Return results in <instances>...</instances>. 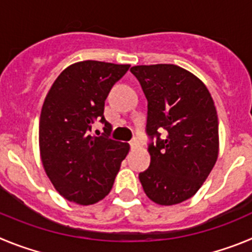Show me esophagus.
I'll list each match as a JSON object with an SVG mask.
<instances>
[{
    "label": "esophagus",
    "instance_id": "34e87169",
    "mask_svg": "<svg viewBox=\"0 0 252 252\" xmlns=\"http://www.w3.org/2000/svg\"><path fill=\"white\" fill-rule=\"evenodd\" d=\"M129 144H130L131 149H135V148H138V147H139V140H138L137 138H133V139L129 142Z\"/></svg>",
    "mask_w": 252,
    "mask_h": 252
}]
</instances>
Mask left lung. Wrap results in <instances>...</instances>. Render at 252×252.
Wrapping results in <instances>:
<instances>
[{
  "instance_id": "1",
  "label": "left lung",
  "mask_w": 252,
  "mask_h": 252,
  "mask_svg": "<svg viewBox=\"0 0 252 252\" xmlns=\"http://www.w3.org/2000/svg\"><path fill=\"white\" fill-rule=\"evenodd\" d=\"M130 71L148 100L147 131L157 137L148 147L151 165L139 181L154 203L177 205L196 194L219 157L214 99L202 80L177 65H138ZM162 128L165 140L159 138Z\"/></svg>"
}]
</instances>
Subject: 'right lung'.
Here are the masks:
<instances>
[{
  "label": "right lung",
  "instance_id": "1",
  "mask_svg": "<svg viewBox=\"0 0 252 252\" xmlns=\"http://www.w3.org/2000/svg\"><path fill=\"white\" fill-rule=\"evenodd\" d=\"M128 64L85 60L61 71L42 104L38 147L45 173L67 201L94 205L109 193L129 144L91 134L100 119L108 134L104 103ZM100 134V131H98Z\"/></svg>",
  "mask_w": 252,
  "mask_h": 252
}]
</instances>
